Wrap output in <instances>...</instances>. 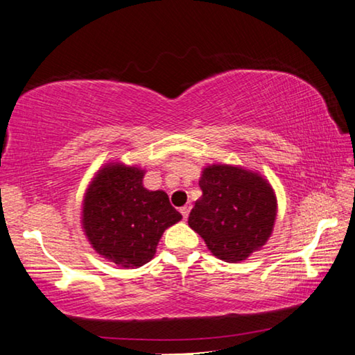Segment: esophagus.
<instances>
[{
    "mask_svg": "<svg viewBox=\"0 0 355 355\" xmlns=\"http://www.w3.org/2000/svg\"><path fill=\"white\" fill-rule=\"evenodd\" d=\"M190 208H192V205H184V207L179 209V211H181V214H182V218L184 219H187V216H189V213H190Z\"/></svg>",
    "mask_w": 355,
    "mask_h": 355,
    "instance_id": "obj_1",
    "label": "esophagus"
}]
</instances>
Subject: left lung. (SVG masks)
<instances>
[{"mask_svg":"<svg viewBox=\"0 0 355 355\" xmlns=\"http://www.w3.org/2000/svg\"><path fill=\"white\" fill-rule=\"evenodd\" d=\"M200 189L203 195L189 214V225L219 259L243 261L270 237L277 200L258 174L213 165L205 168Z\"/></svg>","mask_w":355,"mask_h":355,"instance_id":"1","label":"left lung"}]
</instances>
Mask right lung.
Listing matches in <instances>:
<instances>
[{
    "instance_id": "obj_1",
    "label": "right lung",
    "mask_w": 355,
    "mask_h": 355,
    "mask_svg": "<svg viewBox=\"0 0 355 355\" xmlns=\"http://www.w3.org/2000/svg\"><path fill=\"white\" fill-rule=\"evenodd\" d=\"M144 173L120 163L101 169L83 203V227L92 248L126 269L155 254L165 229L181 220L163 190L142 186Z\"/></svg>"
}]
</instances>
